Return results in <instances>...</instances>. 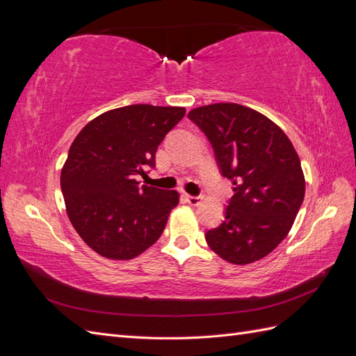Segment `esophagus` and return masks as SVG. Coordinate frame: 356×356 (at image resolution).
<instances>
[{
  "mask_svg": "<svg viewBox=\"0 0 356 356\" xmlns=\"http://www.w3.org/2000/svg\"><path fill=\"white\" fill-rule=\"evenodd\" d=\"M184 199H186V202H187L188 204H191V207H197V204L200 203V197H199V196H190V195H186V196H184Z\"/></svg>",
  "mask_w": 356,
  "mask_h": 356,
  "instance_id": "1",
  "label": "esophagus"
}]
</instances>
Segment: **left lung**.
I'll return each mask as SVG.
<instances>
[{
  "label": "left lung",
  "instance_id": "left-lung-1",
  "mask_svg": "<svg viewBox=\"0 0 356 356\" xmlns=\"http://www.w3.org/2000/svg\"><path fill=\"white\" fill-rule=\"evenodd\" d=\"M188 118L209 139L234 191L224 221L204 239L229 263L261 260L286 238L305 199L297 152L270 118L239 104L199 106Z\"/></svg>",
  "mask_w": 356,
  "mask_h": 356
}]
</instances>
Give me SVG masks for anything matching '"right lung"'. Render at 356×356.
<instances>
[{"label":"right lung","mask_w":356,"mask_h":356,"mask_svg":"<svg viewBox=\"0 0 356 356\" xmlns=\"http://www.w3.org/2000/svg\"><path fill=\"white\" fill-rule=\"evenodd\" d=\"M186 114L182 106L127 105L106 111L75 136L60 188L75 232L95 252L131 260L163 233L179 195L139 186L135 175L156 166V152Z\"/></svg>","instance_id":"obj_1"}]
</instances>
